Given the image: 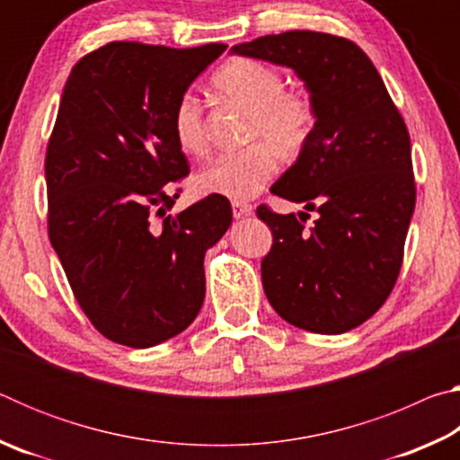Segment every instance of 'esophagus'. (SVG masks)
<instances>
[{
    "mask_svg": "<svg viewBox=\"0 0 460 460\" xmlns=\"http://www.w3.org/2000/svg\"><path fill=\"white\" fill-rule=\"evenodd\" d=\"M231 207H233V217H235V219H241V217H247L253 213V207L245 200H233Z\"/></svg>",
    "mask_w": 460,
    "mask_h": 460,
    "instance_id": "34e87169",
    "label": "esophagus"
}]
</instances>
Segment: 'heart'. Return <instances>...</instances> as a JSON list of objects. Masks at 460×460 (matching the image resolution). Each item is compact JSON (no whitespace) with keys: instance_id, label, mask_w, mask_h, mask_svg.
<instances>
[{"instance_id":"1","label":"heart","mask_w":460,"mask_h":460,"mask_svg":"<svg viewBox=\"0 0 460 460\" xmlns=\"http://www.w3.org/2000/svg\"><path fill=\"white\" fill-rule=\"evenodd\" d=\"M213 89L223 99L249 109L247 139H258L239 152L217 155L194 176L202 194L247 200L258 194L278 170V154L294 158L314 134L316 113L310 99L286 89L274 66L253 58H237L213 75ZM172 131L184 154L207 150L205 115L200 101L184 93L172 111Z\"/></svg>"}]
</instances>
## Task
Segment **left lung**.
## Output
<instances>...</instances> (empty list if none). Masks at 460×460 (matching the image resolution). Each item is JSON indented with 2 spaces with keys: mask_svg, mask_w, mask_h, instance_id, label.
I'll list each match as a JSON object with an SVG mask.
<instances>
[{
  "mask_svg": "<svg viewBox=\"0 0 460 460\" xmlns=\"http://www.w3.org/2000/svg\"><path fill=\"white\" fill-rule=\"evenodd\" d=\"M290 66L316 113L314 134L271 192L316 211L313 227L268 205L274 235L261 282L276 313L298 329L341 334L392 294L403 261L416 182L410 134L367 54L347 38L292 30L231 49ZM310 217V215H308Z\"/></svg>",
  "mask_w": 460,
  "mask_h": 460,
  "instance_id": "left-lung-1",
  "label": "left lung"
}]
</instances>
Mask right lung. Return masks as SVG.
I'll return each instance as SVG.
<instances>
[{
	"instance_id": "1",
	"label": "right lung",
	"mask_w": 460,
	"mask_h": 460,
	"mask_svg": "<svg viewBox=\"0 0 460 460\" xmlns=\"http://www.w3.org/2000/svg\"><path fill=\"white\" fill-rule=\"evenodd\" d=\"M227 44L109 42L73 66L46 147L49 237L91 324L147 349L182 332L205 300V252L231 205L208 194L176 217L189 160L172 111Z\"/></svg>"
}]
</instances>
